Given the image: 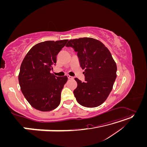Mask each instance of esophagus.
<instances>
[{"instance_id":"obj_1","label":"esophagus","mask_w":147,"mask_h":147,"mask_svg":"<svg viewBox=\"0 0 147 147\" xmlns=\"http://www.w3.org/2000/svg\"><path fill=\"white\" fill-rule=\"evenodd\" d=\"M67 77H68L69 79H74V77H72V76H70V75H67Z\"/></svg>"}]
</instances>
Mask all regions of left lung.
<instances>
[{
  "label": "left lung",
  "instance_id": "obj_1",
  "mask_svg": "<svg viewBox=\"0 0 147 147\" xmlns=\"http://www.w3.org/2000/svg\"><path fill=\"white\" fill-rule=\"evenodd\" d=\"M66 47L77 52L85 82L77 78L74 94L77 102L85 107H96L107 98L117 78V67L109 49L99 40L83 37L70 39Z\"/></svg>",
  "mask_w": 147,
  "mask_h": 147
}]
</instances>
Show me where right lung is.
I'll return each mask as SVG.
<instances>
[{
    "label": "right lung",
    "instance_id": "add662e5",
    "mask_svg": "<svg viewBox=\"0 0 147 147\" xmlns=\"http://www.w3.org/2000/svg\"><path fill=\"white\" fill-rule=\"evenodd\" d=\"M68 40L45 41L30 48L22 62L18 80L22 92L30 105L42 112L55 109L61 102V93L67 77L50 73L56 56Z\"/></svg>",
    "mask_w": 147,
    "mask_h": 147
}]
</instances>
